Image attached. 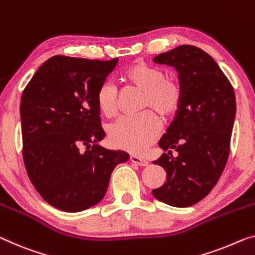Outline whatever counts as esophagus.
Masks as SVG:
<instances>
[{
	"label": "esophagus",
	"instance_id": "esophagus-1",
	"mask_svg": "<svg viewBox=\"0 0 255 255\" xmlns=\"http://www.w3.org/2000/svg\"><path fill=\"white\" fill-rule=\"evenodd\" d=\"M130 160L132 163H134L139 166H147L148 165V162L146 159H143L142 157H139V156H135V155H131Z\"/></svg>",
	"mask_w": 255,
	"mask_h": 255
}]
</instances>
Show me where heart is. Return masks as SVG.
Masks as SVG:
<instances>
[{"label":"heart","instance_id":"b5f03b06","mask_svg":"<svg viewBox=\"0 0 255 255\" xmlns=\"http://www.w3.org/2000/svg\"><path fill=\"white\" fill-rule=\"evenodd\" d=\"M122 80L128 87L142 91L140 111L134 117H124L108 128L113 147L141 152L154 143L160 132V119L175 115L182 103V90L177 81L166 77L162 67L138 61L124 70ZM97 105L103 114L112 119L119 112V92L111 82H104L97 91Z\"/></svg>","mask_w":255,"mask_h":255}]
</instances>
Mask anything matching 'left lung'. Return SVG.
I'll return each mask as SVG.
<instances>
[{"mask_svg": "<svg viewBox=\"0 0 255 255\" xmlns=\"http://www.w3.org/2000/svg\"><path fill=\"white\" fill-rule=\"evenodd\" d=\"M154 62L177 69L182 103L158 142L168 154L154 163L167 177L152 195L171 206H191L213 189L228 160L236 115L234 88L213 58L197 46L180 45ZM172 149L177 158L168 156Z\"/></svg>", "mask_w": 255, "mask_h": 255, "instance_id": "left-lung-1", "label": "left lung"}]
</instances>
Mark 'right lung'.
<instances>
[{
	"label": "right lung",
	"mask_w": 255,
	"mask_h": 255,
	"mask_svg": "<svg viewBox=\"0 0 255 255\" xmlns=\"http://www.w3.org/2000/svg\"><path fill=\"white\" fill-rule=\"evenodd\" d=\"M119 58L101 61L51 57L22 92L27 174L43 199L65 212H81L98 204L113 170L130 157L128 152L98 144L105 131L97 91Z\"/></svg>",
	"instance_id": "right-lung-1"
}]
</instances>
